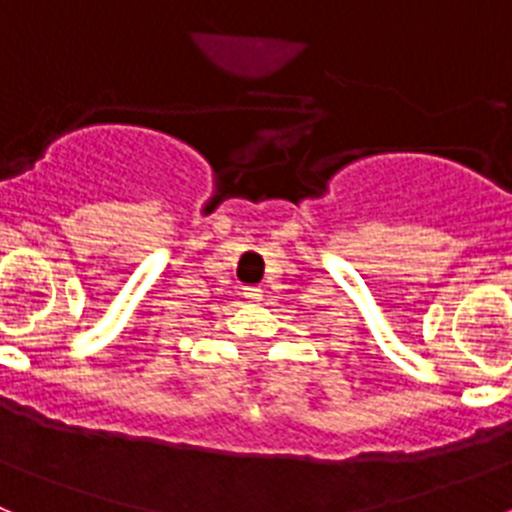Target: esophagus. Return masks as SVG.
<instances>
[{"instance_id": "obj_1", "label": "esophagus", "mask_w": 512, "mask_h": 512, "mask_svg": "<svg viewBox=\"0 0 512 512\" xmlns=\"http://www.w3.org/2000/svg\"><path fill=\"white\" fill-rule=\"evenodd\" d=\"M243 297H246L248 302H261V300H264V289H261V287H243Z\"/></svg>"}]
</instances>
